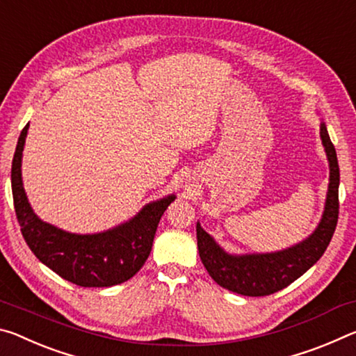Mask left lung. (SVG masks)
I'll list each match as a JSON object with an SVG mask.
<instances>
[{
    "label": "left lung",
    "mask_w": 356,
    "mask_h": 356,
    "mask_svg": "<svg viewBox=\"0 0 356 356\" xmlns=\"http://www.w3.org/2000/svg\"><path fill=\"white\" fill-rule=\"evenodd\" d=\"M320 138L330 162V184L323 216L309 238L270 254H227L197 222V246L203 266L220 287L244 296H266L296 281L322 257L339 216V165L334 145L322 121Z\"/></svg>",
    "instance_id": "left-lung-1"
}]
</instances>
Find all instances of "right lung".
Returning a JSON list of instances; mask_svg holds the SVG:
<instances>
[{
    "label": "right lung",
    "mask_w": 356,
    "mask_h": 356,
    "mask_svg": "<svg viewBox=\"0 0 356 356\" xmlns=\"http://www.w3.org/2000/svg\"><path fill=\"white\" fill-rule=\"evenodd\" d=\"M28 127L30 123L17 142L10 170L15 214L28 248L58 276L80 287H112L131 279L147 261L157 225L175 195L151 202L127 222L92 235L47 224L34 214L23 189L22 153Z\"/></svg>",
    "instance_id": "right-lung-1"
}]
</instances>
